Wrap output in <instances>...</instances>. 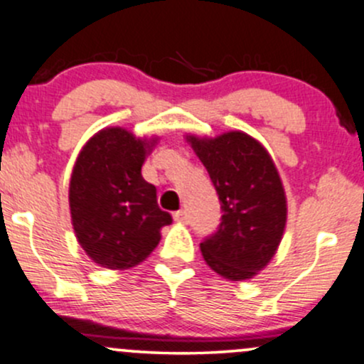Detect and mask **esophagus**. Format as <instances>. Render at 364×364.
<instances>
[{
	"label": "esophagus",
	"instance_id": "esophagus-1",
	"mask_svg": "<svg viewBox=\"0 0 364 364\" xmlns=\"http://www.w3.org/2000/svg\"><path fill=\"white\" fill-rule=\"evenodd\" d=\"M174 220H176V223H179V224H188V214H186V210H178V212H174Z\"/></svg>",
	"mask_w": 364,
	"mask_h": 364
}]
</instances>
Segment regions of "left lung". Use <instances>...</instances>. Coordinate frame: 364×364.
<instances>
[{"instance_id": "8db88e82", "label": "left lung", "mask_w": 364, "mask_h": 364, "mask_svg": "<svg viewBox=\"0 0 364 364\" xmlns=\"http://www.w3.org/2000/svg\"><path fill=\"white\" fill-rule=\"evenodd\" d=\"M214 183L223 223L200 243L207 265L228 281H246L269 265L287 223V200L272 157L257 139L232 129L186 135Z\"/></svg>"}]
</instances>
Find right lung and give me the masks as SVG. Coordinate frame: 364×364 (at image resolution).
<instances>
[{"mask_svg":"<svg viewBox=\"0 0 364 364\" xmlns=\"http://www.w3.org/2000/svg\"><path fill=\"white\" fill-rule=\"evenodd\" d=\"M159 136H135L127 128L99 129L83 145L70 178V214L77 241L104 269L139 265L173 223L157 205L156 186L141 166Z\"/></svg>","mask_w":364,"mask_h":364,"instance_id":"add662e5","label":"right lung"}]
</instances>
